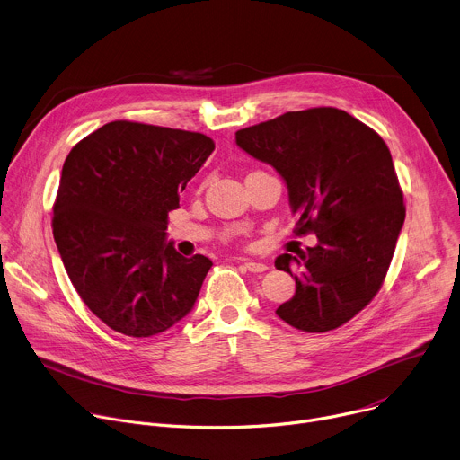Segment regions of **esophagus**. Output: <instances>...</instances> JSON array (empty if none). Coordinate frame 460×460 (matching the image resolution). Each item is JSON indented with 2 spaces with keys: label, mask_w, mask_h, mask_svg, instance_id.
Returning <instances> with one entry per match:
<instances>
[{
  "label": "esophagus",
  "mask_w": 460,
  "mask_h": 460,
  "mask_svg": "<svg viewBox=\"0 0 460 460\" xmlns=\"http://www.w3.org/2000/svg\"><path fill=\"white\" fill-rule=\"evenodd\" d=\"M242 264L245 266V270L247 271H251V273H264V271H268V266L264 264V261H256V260H242Z\"/></svg>",
  "instance_id": "obj_1"
}]
</instances>
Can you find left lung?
<instances>
[{"instance_id": "8db88e82", "label": "left lung", "mask_w": 460, "mask_h": 460, "mask_svg": "<svg viewBox=\"0 0 460 460\" xmlns=\"http://www.w3.org/2000/svg\"><path fill=\"white\" fill-rule=\"evenodd\" d=\"M236 146L277 169L289 190L295 233L318 243L284 252L277 270L296 291L277 314L296 330H337L378 293L406 208L391 153L371 127L346 111L314 107L236 130ZM301 268L293 276L290 266Z\"/></svg>"}]
</instances>
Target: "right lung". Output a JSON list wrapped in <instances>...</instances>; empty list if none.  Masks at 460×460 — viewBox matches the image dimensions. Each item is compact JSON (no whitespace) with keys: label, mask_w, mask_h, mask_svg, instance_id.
<instances>
[{"label":"right lung","mask_w":460,"mask_h":460,"mask_svg":"<svg viewBox=\"0 0 460 460\" xmlns=\"http://www.w3.org/2000/svg\"><path fill=\"white\" fill-rule=\"evenodd\" d=\"M215 151L190 130L116 119L63 164L52 234L85 305L111 330L153 337L181 320L213 261L165 240L167 215Z\"/></svg>","instance_id":"add662e5"}]
</instances>
